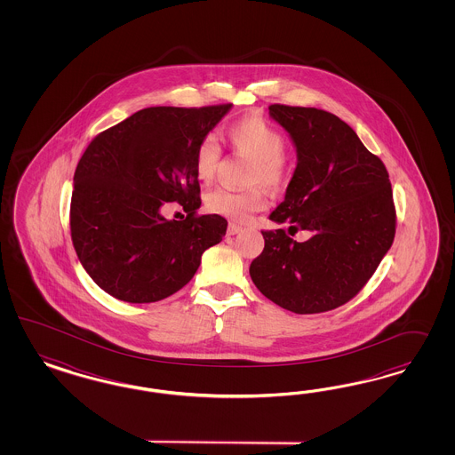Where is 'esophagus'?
<instances>
[{
    "label": "esophagus",
    "mask_w": 455,
    "mask_h": 455,
    "mask_svg": "<svg viewBox=\"0 0 455 455\" xmlns=\"http://www.w3.org/2000/svg\"><path fill=\"white\" fill-rule=\"evenodd\" d=\"M242 232V227L240 225H236V223H230L228 225V228H227V234L228 235H236Z\"/></svg>",
    "instance_id": "esophagus-1"
}]
</instances>
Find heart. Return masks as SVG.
I'll use <instances>...</instances> for the list:
<instances>
[{
  "label": "heart",
  "mask_w": 455,
  "mask_h": 455,
  "mask_svg": "<svg viewBox=\"0 0 455 455\" xmlns=\"http://www.w3.org/2000/svg\"><path fill=\"white\" fill-rule=\"evenodd\" d=\"M227 138L235 153L250 158V183L253 188L236 192L230 188H217L205 196V208L213 215H220L232 221H245L251 213L267 207L268 200L263 192L265 187L276 188L289 179L290 166L283 150L285 137L282 132L259 116H247L230 124ZM221 148L219 138L208 133L195 148V173L196 179L210 183L220 162Z\"/></svg>",
  "instance_id": "heart-1"
}]
</instances>
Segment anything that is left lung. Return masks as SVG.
Here are the masks:
<instances>
[{
    "mask_svg": "<svg viewBox=\"0 0 455 455\" xmlns=\"http://www.w3.org/2000/svg\"><path fill=\"white\" fill-rule=\"evenodd\" d=\"M287 133L297 168L270 220L289 223L262 232L265 247L250 265L255 287L295 314H320L354 299L386 257L395 235L392 187L382 160L329 111L270 105Z\"/></svg>",
    "mask_w": 455,
    "mask_h": 455,
    "instance_id": "8db88e82",
    "label": "left lung"
}]
</instances>
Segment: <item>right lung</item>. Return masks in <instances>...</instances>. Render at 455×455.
<instances>
[{
  "mask_svg": "<svg viewBox=\"0 0 455 455\" xmlns=\"http://www.w3.org/2000/svg\"><path fill=\"white\" fill-rule=\"evenodd\" d=\"M230 108H145L100 133L83 153L73 177L71 240L86 274L111 297L164 300L221 242L227 220L195 215L202 205L195 148ZM168 201L184 205L185 221L161 215Z\"/></svg>",
  "mask_w": 455,
  "mask_h": 455,
  "instance_id": "1",
  "label": "right lung"
}]
</instances>
